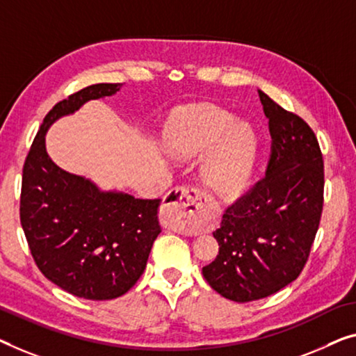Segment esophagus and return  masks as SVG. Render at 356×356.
I'll return each mask as SVG.
<instances>
[{
    "mask_svg": "<svg viewBox=\"0 0 356 356\" xmlns=\"http://www.w3.org/2000/svg\"><path fill=\"white\" fill-rule=\"evenodd\" d=\"M204 196L193 187H176L164 200L163 222L169 229L192 233L196 214L203 206Z\"/></svg>",
    "mask_w": 356,
    "mask_h": 356,
    "instance_id": "34e87169",
    "label": "esophagus"
}]
</instances>
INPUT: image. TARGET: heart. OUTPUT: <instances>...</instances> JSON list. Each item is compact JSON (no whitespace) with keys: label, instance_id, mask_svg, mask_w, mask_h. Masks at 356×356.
I'll list each match as a JSON object with an SVG mask.
<instances>
[{"label":"heart","instance_id":"obj_1","mask_svg":"<svg viewBox=\"0 0 356 356\" xmlns=\"http://www.w3.org/2000/svg\"><path fill=\"white\" fill-rule=\"evenodd\" d=\"M164 147L172 158L195 160L208 156L201 166V180L220 200L243 193L251 177L256 139L224 110L200 105L180 111L168 126Z\"/></svg>","mask_w":356,"mask_h":356}]
</instances>
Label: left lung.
<instances>
[{
  "mask_svg": "<svg viewBox=\"0 0 356 356\" xmlns=\"http://www.w3.org/2000/svg\"><path fill=\"white\" fill-rule=\"evenodd\" d=\"M272 136L265 176L222 216L219 243L203 277L222 297L251 302L299 277L323 211V156L304 120L259 89Z\"/></svg>",
  "mask_w": 356,
  "mask_h": 356,
  "instance_id": "left-lung-1",
  "label": "left lung"
}]
</instances>
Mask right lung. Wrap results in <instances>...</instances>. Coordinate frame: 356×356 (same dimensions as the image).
<instances>
[{
	"label": "right lung",
	"mask_w": 356,
	"mask_h": 356,
	"mask_svg": "<svg viewBox=\"0 0 356 356\" xmlns=\"http://www.w3.org/2000/svg\"><path fill=\"white\" fill-rule=\"evenodd\" d=\"M121 84H92L56 104L25 160L20 224L44 277L89 300L126 294L144 273L160 235L161 200H140L100 190L91 179L63 171L46 152V132L89 100L120 91Z\"/></svg>",
	"instance_id": "1"
}]
</instances>
